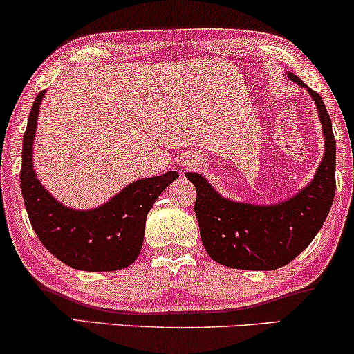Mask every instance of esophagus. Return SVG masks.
Wrapping results in <instances>:
<instances>
[{
	"mask_svg": "<svg viewBox=\"0 0 354 354\" xmlns=\"http://www.w3.org/2000/svg\"><path fill=\"white\" fill-rule=\"evenodd\" d=\"M200 165V158H194V156H186L181 160V166L183 168H191V166H196Z\"/></svg>",
	"mask_w": 354,
	"mask_h": 354,
	"instance_id": "34e87169",
	"label": "esophagus"
}]
</instances>
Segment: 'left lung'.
I'll list each match as a JSON object with an SVG mask.
<instances>
[{"mask_svg": "<svg viewBox=\"0 0 354 354\" xmlns=\"http://www.w3.org/2000/svg\"><path fill=\"white\" fill-rule=\"evenodd\" d=\"M286 75L310 93L324 136L323 160L303 189L274 205H254L225 198L200 173H185L196 188L194 213L203 246L219 265L253 271L286 266L315 239L331 209L336 191V141L330 115L318 93L293 73Z\"/></svg>", "mask_w": 354, "mask_h": 354, "instance_id": "8db88e82", "label": "left lung"}]
</instances>
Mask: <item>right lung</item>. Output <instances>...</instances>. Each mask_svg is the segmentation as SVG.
I'll use <instances>...</instances> for the list:
<instances>
[{"instance_id":"obj_1","label":"right lung","mask_w":354,"mask_h":354,"mask_svg":"<svg viewBox=\"0 0 354 354\" xmlns=\"http://www.w3.org/2000/svg\"><path fill=\"white\" fill-rule=\"evenodd\" d=\"M44 93L36 96L23 136L19 181L31 226L44 248L70 268L95 273L123 270L140 254L146 216L154 201L180 173L168 171L129 183L96 208L64 206L39 183L33 168V143Z\"/></svg>"}]
</instances>
